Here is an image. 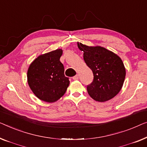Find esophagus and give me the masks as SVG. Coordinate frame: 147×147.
Masks as SVG:
<instances>
[{
    "instance_id": "obj_1",
    "label": "esophagus",
    "mask_w": 147,
    "mask_h": 147,
    "mask_svg": "<svg viewBox=\"0 0 147 147\" xmlns=\"http://www.w3.org/2000/svg\"><path fill=\"white\" fill-rule=\"evenodd\" d=\"M73 79L74 80H78V74H76V76H74L73 77Z\"/></svg>"
}]
</instances>
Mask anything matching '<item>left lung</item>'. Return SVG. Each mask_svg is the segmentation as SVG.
<instances>
[{
    "label": "left lung",
    "instance_id": "8db88e82",
    "mask_svg": "<svg viewBox=\"0 0 147 147\" xmlns=\"http://www.w3.org/2000/svg\"><path fill=\"white\" fill-rule=\"evenodd\" d=\"M77 46L84 52V61L93 73V81L86 88L88 94L98 102L111 100L120 92L125 81L126 69L122 59L102 47L78 42Z\"/></svg>",
    "mask_w": 147,
    "mask_h": 147
}]
</instances>
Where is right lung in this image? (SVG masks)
<instances>
[{
    "mask_svg": "<svg viewBox=\"0 0 147 147\" xmlns=\"http://www.w3.org/2000/svg\"><path fill=\"white\" fill-rule=\"evenodd\" d=\"M62 55L61 49L40 55L28 67V86L41 100L56 102L67 91L70 81L65 76L64 66L60 61Z\"/></svg>",
    "mask_w": 147,
    "mask_h": 147,
    "instance_id": "1",
    "label": "right lung"
}]
</instances>
